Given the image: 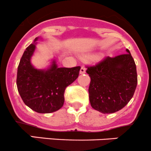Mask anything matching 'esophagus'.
Masks as SVG:
<instances>
[{
  "instance_id": "obj_1",
  "label": "esophagus",
  "mask_w": 151,
  "mask_h": 151,
  "mask_svg": "<svg viewBox=\"0 0 151 151\" xmlns=\"http://www.w3.org/2000/svg\"><path fill=\"white\" fill-rule=\"evenodd\" d=\"M80 74H85V68L84 66H82V67H81V68H80Z\"/></svg>"
}]
</instances>
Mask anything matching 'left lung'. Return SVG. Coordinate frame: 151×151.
<instances>
[{
	"instance_id": "obj_1",
	"label": "left lung",
	"mask_w": 151,
	"mask_h": 151,
	"mask_svg": "<svg viewBox=\"0 0 151 151\" xmlns=\"http://www.w3.org/2000/svg\"><path fill=\"white\" fill-rule=\"evenodd\" d=\"M106 57L95 66H88L91 77L88 93L91 105L104 114L123 109L133 97L137 85L135 62L130 52Z\"/></svg>"
}]
</instances>
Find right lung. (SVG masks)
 <instances>
[{
    "label": "right lung",
    "mask_w": 151,
    "mask_h": 151,
    "mask_svg": "<svg viewBox=\"0 0 151 151\" xmlns=\"http://www.w3.org/2000/svg\"><path fill=\"white\" fill-rule=\"evenodd\" d=\"M36 44L29 45L21 58L17 68V86L22 101L30 109L39 113H50L63 106L65 90L78 77L80 66L58 68L53 60L47 69L35 68L30 58Z\"/></svg>",
    "instance_id": "right-lung-1"
}]
</instances>
